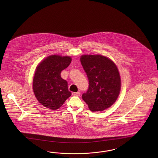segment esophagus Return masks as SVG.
I'll return each mask as SVG.
<instances>
[{
  "label": "esophagus",
  "instance_id": "obj_1",
  "mask_svg": "<svg viewBox=\"0 0 158 158\" xmlns=\"http://www.w3.org/2000/svg\"><path fill=\"white\" fill-rule=\"evenodd\" d=\"M72 95L73 96H79L80 92H72Z\"/></svg>",
  "mask_w": 158,
  "mask_h": 158
}]
</instances>
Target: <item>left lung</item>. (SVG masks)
I'll list each match as a JSON object with an SVG mask.
<instances>
[{"instance_id": "1", "label": "left lung", "mask_w": 158, "mask_h": 158, "mask_svg": "<svg viewBox=\"0 0 158 158\" xmlns=\"http://www.w3.org/2000/svg\"><path fill=\"white\" fill-rule=\"evenodd\" d=\"M82 67L89 79V89L82 98L93 112L102 111L115 103L119 95L121 80L115 63L101 55H83Z\"/></svg>"}]
</instances>
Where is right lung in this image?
I'll return each mask as SVG.
<instances>
[{
  "instance_id": "obj_1",
  "label": "right lung",
  "mask_w": 158,
  "mask_h": 158,
  "mask_svg": "<svg viewBox=\"0 0 158 158\" xmlns=\"http://www.w3.org/2000/svg\"><path fill=\"white\" fill-rule=\"evenodd\" d=\"M72 61L69 56L53 55L43 60L36 67L33 79V90L39 102L50 110L61 106L71 92L61 72Z\"/></svg>"
}]
</instances>
